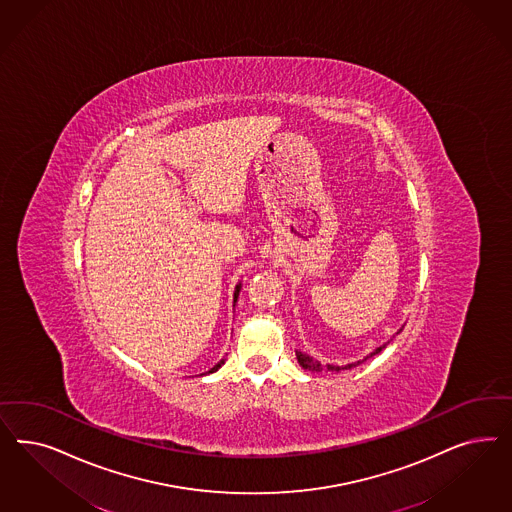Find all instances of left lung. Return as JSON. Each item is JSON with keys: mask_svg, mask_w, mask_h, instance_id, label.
I'll use <instances>...</instances> for the list:
<instances>
[{"mask_svg": "<svg viewBox=\"0 0 512 512\" xmlns=\"http://www.w3.org/2000/svg\"><path fill=\"white\" fill-rule=\"evenodd\" d=\"M382 348H386V345H382V347L375 348L369 356H365L363 360H360V362H354V363H347V365H326V369L328 371H343V369H352V367H356V365H360V363L365 362L367 358H371V356H375V354H379L380 350ZM296 356H297V362H299V365L303 367V369H307V371H313V373H318V371H322L324 369V365L322 363L318 362V360H313L309 354H303L301 350H296Z\"/></svg>", "mask_w": 512, "mask_h": 512, "instance_id": "obj_1", "label": "left lung"}]
</instances>
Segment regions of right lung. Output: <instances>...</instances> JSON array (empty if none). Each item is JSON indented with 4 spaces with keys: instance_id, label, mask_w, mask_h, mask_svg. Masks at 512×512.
I'll use <instances>...</instances> for the list:
<instances>
[{
    "instance_id": "add662e5",
    "label": "right lung",
    "mask_w": 512,
    "mask_h": 512,
    "mask_svg": "<svg viewBox=\"0 0 512 512\" xmlns=\"http://www.w3.org/2000/svg\"><path fill=\"white\" fill-rule=\"evenodd\" d=\"M239 292H241V282H239V284H237V286H235V294H233V303H235V301H237V297H239ZM224 362H226V358H222V360H220V362L216 363L215 367H213V369H211V371H209V373H215V371H218V369H220V367H222V365H224Z\"/></svg>"
}]
</instances>
